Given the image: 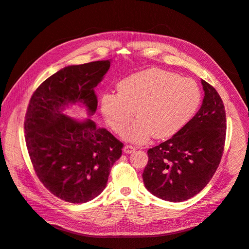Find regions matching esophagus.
I'll use <instances>...</instances> for the list:
<instances>
[{"mask_svg": "<svg viewBox=\"0 0 249 249\" xmlns=\"http://www.w3.org/2000/svg\"><path fill=\"white\" fill-rule=\"evenodd\" d=\"M135 150H136V147L133 146V145H130V144H126L124 147V152L125 154H132V153L135 152Z\"/></svg>", "mask_w": 249, "mask_h": 249, "instance_id": "esophagus-1", "label": "esophagus"}]
</instances>
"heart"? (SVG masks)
Returning a JSON list of instances; mask_svg holds the SVG:
<instances>
[{
    "mask_svg": "<svg viewBox=\"0 0 249 249\" xmlns=\"http://www.w3.org/2000/svg\"><path fill=\"white\" fill-rule=\"evenodd\" d=\"M118 92H105L102 114L116 134H123L135 115L139 117L124 138L144 143L153 136L168 138L189 124L201 102L197 83L161 69H148L124 78Z\"/></svg>",
    "mask_w": 249,
    "mask_h": 249,
    "instance_id": "1",
    "label": "heart"
}]
</instances>
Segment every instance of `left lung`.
Wrapping results in <instances>:
<instances>
[{
    "mask_svg": "<svg viewBox=\"0 0 249 249\" xmlns=\"http://www.w3.org/2000/svg\"><path fill=\"white\" fill-rule=\"evenodd\" d=\"M205 97L198 112L183 130L147 150L142 173L146 189L171 202L199 193L213 178L223 154L227 117L216 89L201 80Z\"/></svg>",
    "mask_w": 249,
    "mask_h": 249,
    "instance_id": "left-lung-1",
    "label": "left lung"
}]
</instances>
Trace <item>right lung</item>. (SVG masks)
<instances>
[{
  "mask_svg": "<svg viewBox=\"0 0 249 249\" xmlns=\"http://www.w3.org/2000/svg\"><path fill=\"white\" fill-rule=\"evenodd\" d=\"M110 64L103 60L66 66L42 82L29 102L24 124L30 159L43 186L67 202H87L100 195L122 156L124 144L109 131L90 118L64 114L74 104L94 114V88Z\"/></svg>",
  "mask_w": 249,
  "mask_h": 249,
  "instance_id": "right-lung-1",
  "label": "right lung"
}]
</instances>
